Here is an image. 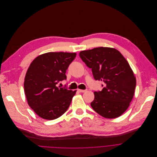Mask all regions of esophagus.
Segmentation results:
<instances>
[{"instance_id":"34e87169","label":"esophagus","mask_w":157,"mask_h":157,"mask_svg":"<svg viewBox=\"0 0 157 157\" xmlns=\"http://www.w3.org/2000/svg\"><path fill=\"white\" fill-rule=\"evenodd\" d=\"M77 90L80 93H84V92H86L87 91V90H81V89H78Z\"/></svg>"}]
</instances>
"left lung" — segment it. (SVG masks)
I'll return each mask as SVG.
<instances>
[{"mask_svg":"<svg viewBox=\"0 0 157 157\" xmlns=\"http://www.w3.org/2000/svg\"><path fill=\"white\" fill-rule=\"evenodd\" d=\"M79 56L91 69L94 78L105 83L101 91L94 92L92 108L105 118L122 115L129 106L136 86L128 62L119 51L106 47L82 51Z\"/></svg>","mask_w":157,"mask_h":157,"instance_id":"1","label":"left lung"}]
</instances>
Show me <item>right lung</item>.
<instances>
[{"label": "right lung", "instance_id": "1", "mask_svg": "<svg viewBox=\"0 0 157 157\" xmlns=\"http://www.w3.org/2000/svg\"><path fill=\"white\" fill-rule=\"evenodd\" d=\"M76 55L75 52H47L36 57L28 69L24 82L26 100L43 119H57L69 107L76 90L60 88L57 84L66 80V70Z\"/></svg>", "mask_w": 157, "mask_h": 157}]
</instances>
